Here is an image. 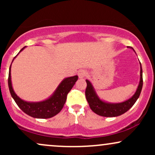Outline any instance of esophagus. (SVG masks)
<instances>
[{
  "mask_svg": "<svg viewBox=\"0 0 155 155\" xmlns=\"http://www.w3.org/2000/svg\"><path fill=\"white\" fill-rule=\"evenodd\" d=\"M78 76L79 79H84L87 76V72L84 70H81L78 72Z\"/></svg>",
  "mask_w": 155,
  "mask_h": 155,
  "instance_id": "1",
  "label": "esophagus"
}]
</instances>
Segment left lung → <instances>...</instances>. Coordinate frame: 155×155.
Instances as JSON below:
<instances>
[{"label":"left lung","instance_id":"1","mask_svg":"<svg viewBox=\"0 0 155 155\" xmlns=\"http://www.w3.org/2000/svg\"><path fill=\"white\" fill-rule=\"evenodd\" d=\"M140 76L139 84H138L134 95L127 101L120 103V104H108V103L104 102L100 100V98L97 97V94L94 91L92 84L90 83V81L86 80L87 87L85 90V96H86L87 101L89 106L92 111L100 116L106 117L120 116L128 111L134 105L137 99L138 98L140 92H141L142 87H143V71H142L141 65H140Z\"/></svg>","mask_w":155,"mask_h":155}]
</instances>
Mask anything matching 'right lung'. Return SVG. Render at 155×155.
<instances>
[{"label": "right lung", "mask_w": 155, "mask_h": 155, "mask_svg": "<svg viewBox=\"0 0 155 155\" xmlns=\"http://www.w3.org/2000/svg\"><path fill=\"white\" fill-rule=\"evenodd\" d=\"M24 48H22L20 51ZM17 56H15V58ZM77 79L78 76L66 78L60 84L56 91L49 99L38 103L26 102L19 98L18 96L16 95L12 88V81H11V66L9 68V72H8V84L11 95L23 112L34 118L48 119L55 116L61 111L66 101L68 94L75 84Z\"/></svg>", "instance_id": "1"}]
</instances>
